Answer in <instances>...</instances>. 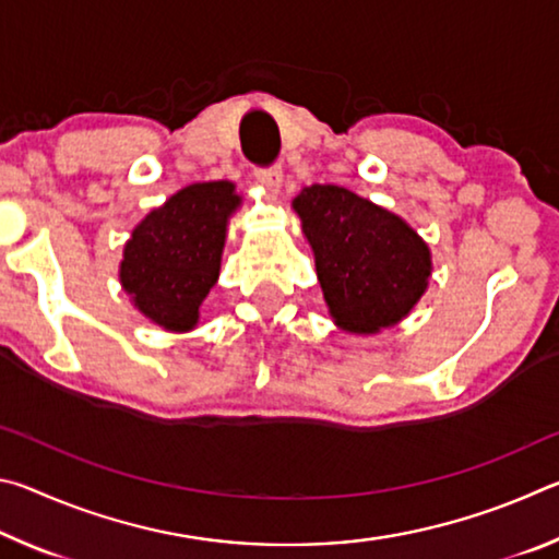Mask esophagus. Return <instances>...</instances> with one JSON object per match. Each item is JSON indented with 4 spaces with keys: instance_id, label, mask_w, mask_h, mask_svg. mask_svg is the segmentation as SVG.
I'll list each match as a JSON object with an SVG mask.
<instances>
[{
    "instance_id": "1",
    "label": "esophagus",
    "mask_w": 559,
    "mask_h": 559,
    "mask_svg": "<svg viewBox=\"0 0 559 559\" xmlns=\"http://www.w3.org/2000/svg\"><path fill=\"white\" fill-rule=\"evenodd\" d=\"M257 179L261 182V187L266 189L269 194L276 197L281 192V185H283V173L281 167H269V169H259Z\"/></svg>"
}]
</instances>
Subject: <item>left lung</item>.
Listing matches in <instances>:
<instances>
[{
    "label": "left lung",
    "mask_w": 559,
    "mask_h": 559,
    "mask_svg": "<svg viewBox=\"0 0 559 559\" xmlns=\"http://www.w3.org/2000/svg\"><path fill=\"white\" fill-rule=\"evenodd\" d=\"M293 210L337 328L367 335L409 316L429 286L431 251L402 216L335 185L300 189Z\"/></svg>",
    "instance_id": "8db88e82"
}]
</instances>
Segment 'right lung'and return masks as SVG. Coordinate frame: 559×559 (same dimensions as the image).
I'll list each match as a JSON object with an SVG mask.
<instances>
[{"label":"right lung","mask_w":559,"mask_h":559,"mask_svg":"<svg viewBox=\"0 0 559 559\" xmlns=\"http://www.w3.org/2000/svg\"><path fill=\"white\" fill-rule=\"evenodd\" d=\"M234 182H197L150 212L126 243L120 283L135 308L169 333H187L219 278L226 224L239 210Z\"/></svg>","instance_id":"right-lung-1"}]
</instances>
